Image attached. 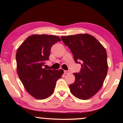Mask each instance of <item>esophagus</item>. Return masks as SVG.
Masks as SVG:
<instances>
[{
	"instance_id": "obj_1",
	"label": "esophagus",
	"mask_w": 123,
	"mask_h": 123,
	"mask_svg": "<svg viewBox=\"0 0 123 123\" xmlns=\"http://www.w3.org/2000/svg\"><path fill=\"white\" fill-rule=\"evenodd\" d=\"M64 73L65 74H69L70 71H69V70H64Z\"/></svg>"
}]
</instances>
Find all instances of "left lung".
<instances>
[{
    "label": "left lung",
    "mask_w": 123,
    "mask_h": 123,
    "mask_svg": "<svg viewBox=\"0 0 123 123\" xmlns=\"http://www.w3.org/2000/svg\"><path fill=\"white\" fill-rule=\"evenodd\" d=\"M69 48L76 63L81 64L75 80L69 85L71 93L80 99H88L101 89L108 72L107 54L95 37L88 34L62 36Z\"/></svg>",
    "instance_id": "1"
}]
</instances>
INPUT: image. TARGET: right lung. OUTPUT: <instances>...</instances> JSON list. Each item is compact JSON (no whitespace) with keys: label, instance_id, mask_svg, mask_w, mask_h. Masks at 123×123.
Listing matches in <instances>:
<instances>
[{"label":"right lung","instance_id":"add662e5","mask_svg":"<svg viewBox=\"0 0 123 123\" xmlns=\"http://www.w3.org/2000/svg\"><path fill=\"white\" fill-rule=\"evenodd\" d=\"M61 39L57 36L33 35L18 48L17 70L25 88L32 97L43 99L51 96L63 70L46 69L43 66L49 60L51 48Z\"/></svg>","mask_w":123,"mask_h":123}]
</instances>
